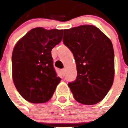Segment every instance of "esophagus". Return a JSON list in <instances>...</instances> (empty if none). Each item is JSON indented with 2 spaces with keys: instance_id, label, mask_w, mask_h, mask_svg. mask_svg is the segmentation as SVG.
<instances>
[{
  "instance_id": "34e87169",
  "label": "esophagus",
  "mask_w": 128,
  "mask_h": 128,
  "mask_svg": "<svg viewBox=\"0 0 128 128\" xmlns=\"http://www.w3.org/2000/svg\"><path fill=\"white\" fill-rule=\"evenodd\" d=\"M60 72H61V74H62V76H64V74H65V70L63 69V70H61V71H60Z\"/></svg>"
}]
</instances>
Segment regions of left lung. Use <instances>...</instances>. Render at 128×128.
I'll return each mask as SVG.
<instances>
[{
	"label": "left lung",
	"instance_id": "left-lung-1",
	"mask_svg": "<svg viewBox=\"0 0 128 128\" xmlns=\"http://www.w3.org/2000/svg\"><path fill=\"white\" fill-rule=\"evenodd\" d=\"M63 42L74 55L77 78L68 86L74 99L84 105L102 101L114 79V52L112 41L98 28L81 25L64 30Z\"/></svg>",
	"mask_w": 128,
	"mask_h": 128
}]
</instances>
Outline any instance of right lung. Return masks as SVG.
Returning a JSON list of instances; mask_svg holds the SVG:
<instances>
[{
  "instance_id": "obj_1",
  "label": "right lung",
  "mask_w": 128,
  "mask_h": 128,
  "mask_svg": "<svg viewBox=\"0 0 128 128\" xmlns=\"http://www.w3.org/2000/svg\"><path fill=\"white\" fill-rule=\"evenodd\" d=\"M63 31L37 27L15 44L12 54L13 82L29 102H47L60 82L53 66L51 50L61 42Z\"/></svg>"
}]
</instances>
